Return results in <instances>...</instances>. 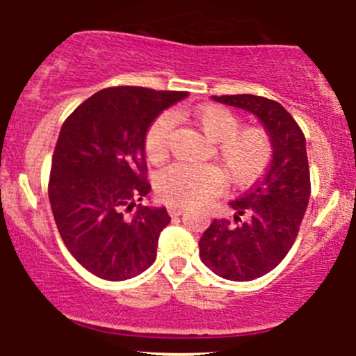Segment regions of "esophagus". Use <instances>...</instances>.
Masks as SVG:
<instances>
[{"mask_svg":"<svg viewBox=\"0 0 356 356\" xmlns=\"http://www.w3.org/2000/svg\"><path fill=\"white\" fill-rule=\"evenodd\" d=\"M167 210H168V213H170V217H179V215H182L186 211V208H182V207H167Z\"/></svg>","mask_w":356,"mask_h":356,"instance_id":"34e87169","label":"esophagus"}]
</instances>
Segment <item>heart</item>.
Returning a JSON list of instances; mask_svg holds the SVG:
<instances>
[{
  "instance_id": "b5f03b06",
  "label": "heart",
  "mask_w": 356,
  "mask_h": 356,
  "mask_svg": "<svg viewBox=\"0 0 356 356\" xmlns=\"http://www.w3.org/2000/svg\"><path fill=\"white\" fill-rule=\"evenodd\" d=\"M186 115L215 143V156L220 160L231 184L246 188L265 174L274 155V145L264 127H241L238 115L218 105L198 106ZM172 131L174 117L170 115H160L149 125L145 138L149 160L161 161L167 158ZM225 174L217 165H172L158 174L156 195L174 207H195L222 191Z\"/></svg>"
}]
</instances>
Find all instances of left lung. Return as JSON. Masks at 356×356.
Segmentation results:
<instances>
[{"label": "left lung", "mask_w": 356, "mask_h": 356, "mask_svg": "<svg viewBox=\"0 0 356 356\" xmlns=\"http://www.w3.org/2000/svg\"><path fill=\"white\" fill-rule=\"evenodd\" d=\"M257 115L272 138L274 155L264 177L231 201L234 224L215 218L200 239V258L229 281H253L277 267L293 246L310 200L305 134L281 103L254 95L211 96Z\"/></svg>", "instance_id": "8db88e82"}]
</instances>
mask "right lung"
<instances>
[{
    "label": "right lung",
    "instance_id": "1",
    "mask_svg": "<svg viewBox=\"0 0 356 356\" xmlns=\"http://www.w3.org/2000/svg\"><path fill=\"white\" fill-rule=\"evenodd\" d=\"M184 91L136 86L106 88L63 122L53 153L48 195L72 257L106 281H125L156 258L165 208L138 204L149 193L145 138Z\"/></svg>",
    "mask_w": 356,
    "mask_h": 356
}]
</instances>
